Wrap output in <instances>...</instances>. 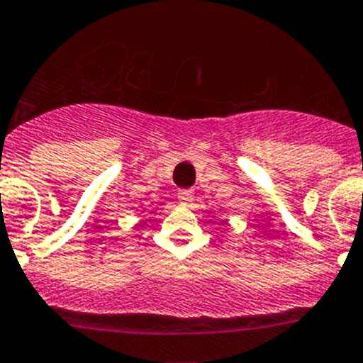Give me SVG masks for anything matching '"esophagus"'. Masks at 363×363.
I'll list each match as a JSON object with an SVG mask.
<instances>
[{
  "instance_id": "34e87169",
  "label": "esophagus",
  "mask_w": 363,
  "mask_h": 363,
  "mask_svg": "<svg viewBox=\"0 0 363 363\" xmlns=\"http://www.w3.org/2000/svg\"><path fill=\"white\" fill-rule=\"evenodd\" d=\"M177 199L181 200L184 206H189V203L193 202V199H195V191H193V189H181V191L177 193Z\"/></svg>"
}]
</instances>
